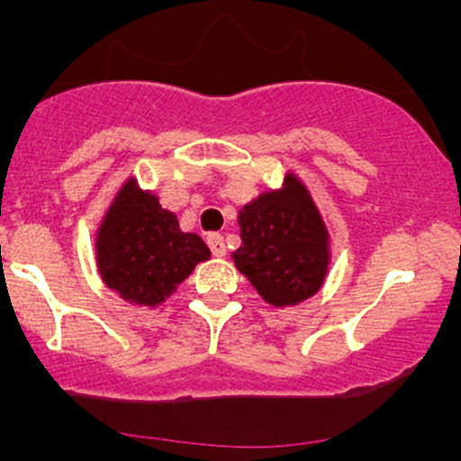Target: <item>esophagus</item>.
<instances>
[{
    "label": "esophagus",
    "mask_w": 461,
    "mask_h": 461,
    "mask_svg": "<svg viewBox=\"0 0 461 461\" xmlns=\"http://www.w3.org/2000/svg\"><path fill=\"white\" fill-rule=\"evenodd\" d=\"M207 245H209V249H212L213 257H225L227 248H225V239H222L221 234H209Z\"/></svg>",
    "instance_id": "1"
}]
</instances>
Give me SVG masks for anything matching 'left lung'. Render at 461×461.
<instances>
[{
    "mask_svg": "<svg viewBox=\"0 0 461 461\" xmlns=\"http://www.w3.org/2000/svg\"><path fill=\"white\" fill-rule=\"evenodd\" d=\"M243 245L236 267L272 305H294L319 292L328 272V231L296 178L285 192H269L239 213Z\"/></svg>",
    "mask_w": 461,
    "mask_h": 461,
    "instance_id": "8db88e82",
    "label": "left lung"
}]
</instances>
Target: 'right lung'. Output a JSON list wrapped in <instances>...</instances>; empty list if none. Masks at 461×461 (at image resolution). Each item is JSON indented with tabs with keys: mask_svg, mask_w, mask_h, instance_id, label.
<instances>
[{
	"mask_svg": "<svg viewBox=\"0 0 461 461\" xmlns=\"http://www.w3.org/2000/svg\"><path fill=\"white\" fill-rule=\"evenodd\" d=\"M207 258L201 236L180 231L178 218L133 183L120 189L97 231L102 278L122 299L140 305L162 303Z\"/></svg>",
	"mask_w": 461,
	"mask_h": 461,
	"instance_id": "add662e5",
	"label": "right lung"
}]
</instances>
